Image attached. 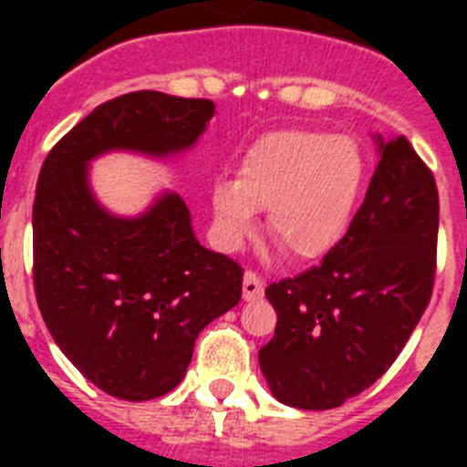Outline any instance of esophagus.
Returning a JSON list of instances; mask_svg holds the SVG:
<instances>
[{
    "label": "esophagus",
    "instance_id": "34e87169",
    "mask_svg": "<svg viewBox=\"0 0 467 467\" xmlns=\"http://www.w3.org/2000/svg\"><path fill=\"white\" fill-rule=\"evenodd\" d=\"M242 296L244 300H259L264 296V278L254 271H247L244 274V281H242Z\"/></svg>",
    "mask_w": 467,
    "mask_h": 467
}]
</instances>
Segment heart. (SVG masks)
I'll use <instances>...</instances> for the list:
<instances>
[{
	"label": "heart",
	"instance_id": "1",
	"mask_svg": "<svg viewBox=\"0 0 467 467\" xmlns=\"http://www.w3.org/2000/svg\"><path fill=\"white\" fill-rule=\"evenodd\" d=\"M363 183L361 150L317 130H278L244 152L237 179L213 186L215 234L237 249L266 211V233L291 262H317L347 234Z\"/></svg>",
	"mask_w": 467,
	"mask_h": 467
}]
</instances>
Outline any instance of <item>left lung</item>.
<instances>
[{"label":"left lung","mask_w":467,"mask_h":467,"mask_svg":"<svg viewBox=\"0 0 467 467\" xmlns=\"http://www.w3.org/2000/svg\"><path fill=\"white\" fill-rule=\"evenodd\" d=\"M380 161L347 234L322 262L266 288L276 332L259 366L278 402L332 410L390 368L427 310L436 276L439 191L405 135Z\"/></svg>","instance_id":"1"}]
</instances>
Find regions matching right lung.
<instances>
[{"mask_svg":"<svg viewBox=\"0 0 467 467\" xmlns=\"http://www.w3.org/2000/svg\"><path fill=\"white\" fill-rule=\"evenodd\" d=\"M211 99L130 91L47 152L33 201V288L62 354L99 390L142 402L174 390L198 334L242 298V266L201 247L182 196L116 218L91 196L87 161L109 150L164 157L191 148Z\"/></svg>","mask_w":467,"mask_h":467,"instance_id":"right-lung-1","label":"right lung"}]
</instances>
